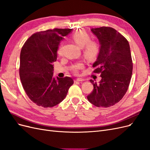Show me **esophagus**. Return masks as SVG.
I'll list each match as a JSON object with an SVG mask.
<instances>
[{
	"mask_svg": "<svg viewBox=\"0 0 150 150\" xmlns=\"http://www.w3.org/2000/svg\"><path fill=\"white\" fill-rule=\"evenodd\" d=\"M84 79H82V78H77L75 81L76 82H83V81H84Z\"/></svg>",
	"mask_w": 150,
	"mask_h": 150,
	"instance_id": "esophagus-1",
	"label": "esophagus"
}]
</instances>
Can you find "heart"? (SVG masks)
I'll use <instances>...</instances> for the list:
<instances>
[{
	"label": "heart",
	"mask_w": 150,
	"mask_h": 150,
	"mask_svg": "<svg viewBox=\"0 0 150 150\" xmlns=\"http://www.w3.org/2000/svg\"><path fill=\"white\" fill-rule=\"evenodd\" d=\"M72 39L74 42L78 44L81 47H83V52L84 56L88 59H96L100 52V46L99 43L96 40H91L90 35L84 30L77 31L72 35ZM57 55L62 56L63 55V44H61L60 46L57 49ZM84 67V64L82 62L76 63L73 66V71L76 73L79 69Z\"/></svg>",
	"instance_id": "1"
}]
</instances>
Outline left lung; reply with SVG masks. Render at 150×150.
I'll use <instances>...</instances> for the list:
<instances>
[{"mask_svg":"<svg viewBox=\"0 0 150 150\" xmlns=\"http://www.w3.org/2000/svg\"><path fill=\"white\" fill-rule=\"evenodd\" d=\"M100 44V52L93 67L94 74H100L99 83L90 82L94 89L88 100L97 107L108 108L123 98L128 89L133 72L129 44L116 30L110 27L92 28Z\"/></svg>","mask_w":150,"mask_h":150,"instance_id":"left-lung-1","label":"left lung"}]
</instances>
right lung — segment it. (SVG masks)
Wrapping results in <instances>:
<instances>
[{
    "label": "right lung",
    "instance_id": "right-lung-1",
    "mask_svg": "<svg viewBox=\"0 0 150 150\" xmlns=\"http://www.w3.org/2000/svg\"><path fill=\"white\" fill-rule=\"evenodd\" d=\"M72 29H54L32 35L22 47L19 76L26 94L38 106L51 108L64 100L74 81L53 77V63L63 37Z\"/></svg>",
    "mask_w": 150,
    "mask_h": 150
}]
</instances>
